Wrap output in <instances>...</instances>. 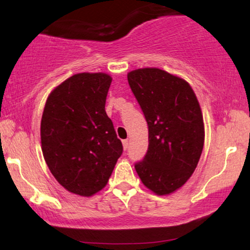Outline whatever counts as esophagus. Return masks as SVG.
<instances>
[{
  "label": "esophagus",
  "instance_id": "esophagus-1",
  "mask_svg": "<svg viewBox=\"0 0 250 250\" xmlns=\"http://www.w3.org/2000/svg\"><path fill=\"white\" fill-rule=\"evenodd\" d=\"M123 148L125 150L128 148V140H123Z\"/></svg>",
  "mask_w": 250,
  "mask_h": 250
}]
</instances>
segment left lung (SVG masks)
<instances>
[{
    "mask_svg": "<svg viewBox=\"0 0 250 250\" xmlns=\"http://www.w3.org/2000/svg\"><path fill=\"white\" fill-rule=\"evenodd\" d=\"M127 81L149 131L148 151L135 170L148 189L169 194L190 179L203 152L199 102L188 82L158 68L133 70Z\"/></svg>",
    "mask_w": 250,
    "mask_h": 250,
    "instance_id": "obj_1",
    "label": "left lung"
}]
</instances>
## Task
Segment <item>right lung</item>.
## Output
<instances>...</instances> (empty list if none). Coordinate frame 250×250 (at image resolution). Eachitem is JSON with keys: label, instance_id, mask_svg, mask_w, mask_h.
Returning a JSON list of instances; mask_svg holds the SVG:
<instances>
[{"label": "right lung", "instance_id": "1", "mask_svg": "<svg viewBox=\"0 0 250 250\" xmlns=\"http://www.w3.org/2000/svg\"><path fill=\"white\" fill-rule=\"evenodd\" d=\"M111 77L81 73L51 92L41 122L46 165L69 192L90 197L104 189L123 145L105 114Z\"/></svg>", "mask_w": 250, "mask_h": 250}]
</instances>
